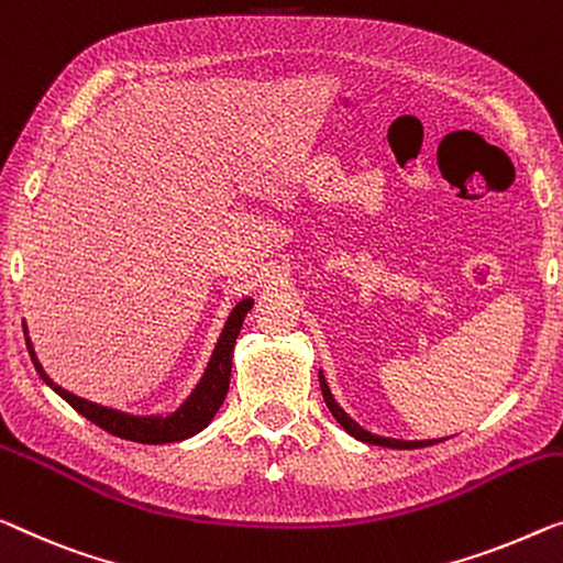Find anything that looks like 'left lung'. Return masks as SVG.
<instances>
[{
    "mask_svg": "<svg viewBox=\"0 0 563 563\" xmlns=\"http://www.w3.org/2000/svg\"><path fill=\"white\" fill-rule=\"evenodd\" d=\"M318 382H321L325 407L331 409V415L339 419V424L351 434V438L368 442V444H382V448H394V450H417V448H427V444H434L432 440H394V438H379V434L366 432L364 427H358L354 419H351L339 405H335V399H333V394L329 389V384H325V379H323V374H318Z\"/></svg>",
    "mask_w": 563,
    "mask_h": 563,
    "instance_id": "1",
    "label": "left lung"
}]
</instances>
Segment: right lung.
<instances>
[{
	"label": "right lung",
	"instance_id": "obj_1",
	"mask_svg": "<svg viewBox=\"0 0 563 563\" xmlns=\"http://www.w3.org/2000/svg\"><path fill=\"white\" fill-rule=\"evenodd\" d=\"M250 308H253V300L250 298L240 300V303L232 308V313L228 318V323H224L220 341H217L214 354H212V358H209L207 372L199 379L197 389L189 394V399L184 401V405L176 409L174 415H166V417H133V415L119 412V409H108V407L93 405V401H88V399L75 397V394L65 391L63 387H57V384L49 379L45 372H42V366L35 356V349H32L27 335H24V341H27L30 356H32V362H35V368L40 372L42 379H45V384H49V387L60 394V397L75 409V412H80L82 417L90 419V422L98 424L100 430L111 432V434H115V438L141 442V444H166V442L187 440V438H191V434L201 432L209 422H212L217 409L222 407V401H224V397H228V389H230L234 341H238L242 321H245Z\"/></svg>",
	"mask_w": 563,
	"mask_h": 563
}]
</instances>
